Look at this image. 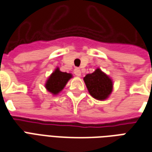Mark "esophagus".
Masks as SVG:
<instances>
[{"label": "esophagus", "mask_w": 152, "mask_h": 152, "mask_svg": "<svg viewBox=\"0 0 152 152\" xmlns=\"http://www.w3.org/2000/svg\"><path fill=\"white\" fill-rule=\"evenodd\" d=\"M74 74H75L76 76H81V72H80V68H78V67L75 68V70H74Z\"/></svg>", "instance_id": "obj_1"}]
</instances>
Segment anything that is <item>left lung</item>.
Here are the masks:
<instances>
[{"mask_svg": "<svg viewBox=\"0 0 152 152\" xmlns=\"http://www.w3.org/2000/svg\"><path fill=\"white\" fill-rule=\"evenodd\" d=\"M84 81L88 91L93 98L98 100H105L112 92V79L99 68L84 77Z\"/></svg>", "mask_w": 152, "mask_h": 152, "instance_id": "8db88e82", "label": "left lung"}]
</instances>
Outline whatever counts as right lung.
Instances as JSON below:
<instances>
[{
	"label": "right lung",
	"mask_w": 152,
	"mask_h": 152,
	"mask_svg": "<svg viewBox=\"0 0 152 152\" xmlns=\"http://www.w3.org/2000/svg\"><path fill=\"white\" fill-rule=\"evenodd\" d=\"M72 77V74L63 72L60 71L58 67H57L47 80L45 83V88L49 92L53 94V95H56L63 90L67 81Z\"/></svg>",
	"instance_id": "1"
}]
</instances>
